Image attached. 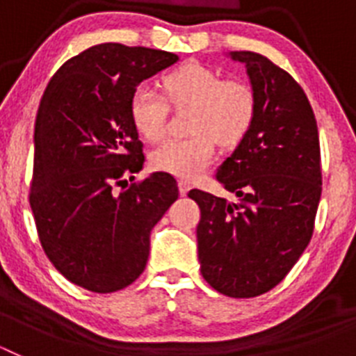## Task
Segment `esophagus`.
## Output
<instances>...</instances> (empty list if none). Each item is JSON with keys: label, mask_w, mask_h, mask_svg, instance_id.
<instances>
[{"label": "esophagus", "mask_w": 356, "mask_h": 356, "mask_svg": "<svg viewBox=\"0 0 356 356\" xmlns=\"http://www.w3.org/2000/svg\"><path fill=\"white\" fill-rule=\"evenodd\" d=\"M178 188H180L181 196H185V194L191 191V184H188V181H185V180H180V181H178Z\"/></svg>", "instance_id": "1"}]
</instances>
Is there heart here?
<instances>
[{
  "instance_id": "1",
  "label": "heart",
  "mask_w": 356,
  "mask_h": 356,
  "mask_svg": "<svg viewBox=\"0 0 356 356\" xmlns=\"http://www.w3.org/2000/svg\"><path fill=\"white\" fill-rule=\"evenodd\" d=\"M163 90L175 105H194L187 139H163L151 151V163L160 171L194 178L212 162L213 139L234 146L248 134L257 112V97L244 81L225 80L213 69L188 64L163 78ZM130 115L146 139L162 137L168 121V103L162 94L143 83L134 90Z\"/></svg>"
}]
</instances>
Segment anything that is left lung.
Masks as SVG:
<instances>
[{"mask_svg":"<svg viewBox=\"0 0 356 356\" xmlns=\"http://www.w3.org/2000/svg\"><path fill=\"white\" fill-rule=\"evenodd\" d=\"M228 56L244 64L257 97L250 130L216 171L238 201L197 188L188 197L201 210L203 278L229 298H254L285 278L312 237L321 200L319 134L307 94L287 71L253 51Z\"/></svg>","mask_w":356,"mask_h":356,"instance_id":"obj_1","label":"left lung"}]
</instances>
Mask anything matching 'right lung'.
Here are the masks:
<instances>
[{"instance_id":"add662e5","label":"right lung","mask_w":356,"mask_h":356,"mask_svg":"<svg viewBox=\"0 0 356 356\" xmlns=\"http://www.w3.org/2000/svg\"><path fill=\"white\" fill-rule=\"evenodd\" d=\"M176 62L160 49L97 44L69 58L44 90L30 207L44 253L87 291L115 292L139 278L151 229L178 197L168 172L128 188L124 178L144 168L131 94Z\"/></svg>"}]
</instances>
